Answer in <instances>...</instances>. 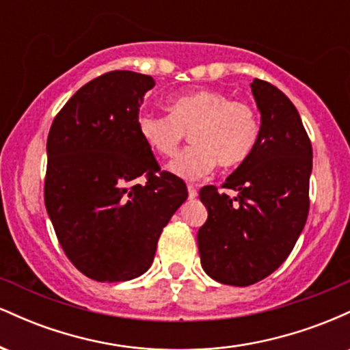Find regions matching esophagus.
Returning <instances> with one entry per match:
<instances>
[{
  "instance_id": "1",
  "label": "esophagus",
  "mask_w": 350,
  "mask_h": 350,
  "mask_svg": "<svg viewBox=\"0 0 350 350\" xmlns=\"http://www.w3.org/2000/svg\"><path fill=\"white\" fill-rule=\"evenodd\" d=\"M187 192H189V199L198 198V189L192 186V184H189V186H187Z\"/></svg>"
}]
</instances>
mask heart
<instances>
[{
  "label": "heart",
  "instance_id": "1",
  "mask_svg": "<svg viewBox=\"0 0 350 350\" xmlns=\"http://www.w3.org/2000/svg\"><path fill=\"white\" fill-rule=\"evenodd\" d=\"M167 110L170 115H139L138 131L148 148L164 158L174 156L189 133L192 144L170 163L172 174L186 180L204 178L217 163L222 167L243 163L258 139L255 110L224 92H189L171 100Z\"/></svg>",
  "mask_w": 350,
  "mask_h": 350
}]
</instances>
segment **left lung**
Instances as JSON below:
<instances>
[{
    "label": "left lung",
    "mask_w": 350,
    "mask_h": 350,
    "mask_svg": "<svg viewBox=\"0 0 350 350\" xmlns=\"http://www.w3.org/2000/svg\"><path fill=\"white\" fill-rule=\"evenodd\" d=\"M253 98L262 115L248 158L226 179L235 198L200 189L207 220L198 232L200 263L212 280L248 286L288 258L309 212L312 148L291 100L255 79Z\"/></svg>",
    "instance_id": "1"
}]
</instances>
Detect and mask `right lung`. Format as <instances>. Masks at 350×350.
I'll use <instances>...</instances> for the list:
<instances>
[{"label": "right lung", "instance_id": "obj_1", "mask_svg": "<svg viewBox=\"0 0 350 350\" xmlns=\"http://www.w3.org/2000/svg\"><path fill=\"white\" fill-rule=\"evenodd\" d=\"M152 87L138 72L100 75L75 92L47 136V214L67 258L102 283L143 275L187 199L184 180L161 171L139 136V107ZM139 175L147 183L128 188Z\"/></svg>", "mask_w": 350, "mask_h": 350}]
</instances>
